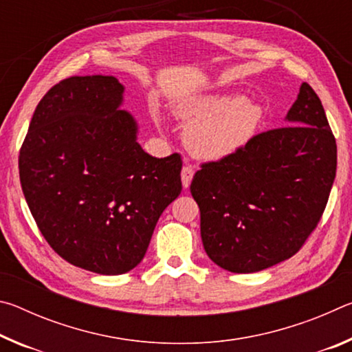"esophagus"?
Returning a JSON list of instances; mask_svg holds the SVG:
<instances>
[{
    "instance_id": "34e87169",
    "label": "esophagus",
    "mask_w": 352,
    "mask_h": 352,
    "mask_svg": "<svg viewBox=\"0 0 352 352\" xmlns=\"http://www.w3.org/2000/svg\"><path fill=\"white\" fill-rule=\"evenodd\" d=\"M192 177H194V169L190 168V166H183V169H182V184H183L184 189L189 188L190 182H192Z\"/></svg>"
}]
</instances>
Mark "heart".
Returning <instances> with one entry per match:
<instances>
[{"label": "heart", "mask_w": 352, "mask_h": 352, "mask_svg": "<svg viewBox=\"0 0 352 352\" xmlns=\"http://www.w3.org/2000/svg\"><path fill=\"white\" fill-rule=\"evenodd\" d=\"M175 115L186 126L189 152L206 162H220L243 151L264 121V109L237 93H204L188 96Z\"/></svg>", "instance_id": "1"}]
</instances>
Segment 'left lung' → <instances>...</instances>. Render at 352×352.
<instances>
[{
    "instance_id": "obj_1",
    "label": "left lung",
    "mask_w": 352,
    "mask_h": 352,
    "mask_svg": "<svg viewBox=\"0 0 352 352\" xmlns=\"http://www.w3.org/2000/svg\"><path fill=\"white\" fill-rule=\"evenodd\" d=\"M284 121L233 157L204 164L190 183L205 252L223 270L254 273L292 258L324 211L337 144L306 82Z\"/></svg>"
}]
</instances>
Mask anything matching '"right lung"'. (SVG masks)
Returning <instances> with one entry per match:
<instances>
[{
  "label": "right lung",
  "mask_w": 352,
  "mask_h": 352,
  "mask_svg": "<svg viewBox=\"0 0 352 352\" xmlns=\"http://www.w3.org/2000/svg\"><path fill=\"white\" fill-rule=\"evenodd\" d=\"M113 76H73L35 109L20 151V182L57 254L99 275L140 264L160 216L182 192V158H155L122 110Z\"/></svg>",
  "instance_id": "add662e5"
}]
</instances>
